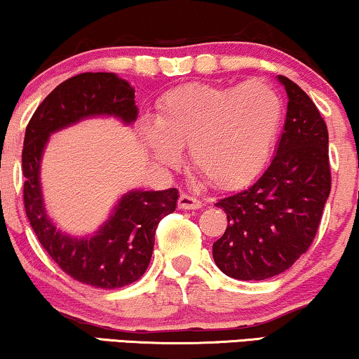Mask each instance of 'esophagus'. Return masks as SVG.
Segmentation results:
<instances>
[{"instance_id":"esophagus-1","label":"esophagus","mask_w":359,"mask_h":359,"mask_svg":"<svg viewBox=\"0 0 359 359\" xmlns=\"http://www.w3.org/2000/svg\"><path fill=\"white\" fill-rule=\"evenodd\" d=\"M201 203L199 199L193 198V196H188V194H181L180 199H178V208L183 209V210H194V209H201Z\"/></svg>"}]
</instances>
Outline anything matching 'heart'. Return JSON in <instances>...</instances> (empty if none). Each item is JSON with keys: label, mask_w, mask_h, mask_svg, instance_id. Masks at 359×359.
<instances>
[{"label": "heart", "mask_w": 359, "mask_h": 359, "mask_svg": "<svg viewBox=\"0 0 359 359\" xmlns=\"http://www.w3.org/2000/svg\"><path fill=\"white\" fill-rule=\"evenodd\" d=\"M283 121V101L263 81L240 86L189 83L158 102L156 121H140L139 134L158 165L178 163L188 147L194 168L210 184L235 189L262 173Z\"/></svg>", "instance_id": "b5f03b06"}]
</instances>
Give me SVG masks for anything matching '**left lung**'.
Segmentation results:
<instances>
[{"instance_id": "1", "label": "left lung", "mask_w": 359, "mask_h": 359, "mask_svg": "<svg viewBox=\"0 0 359 359\" xmlns=\"http://www.w3.org/2000/svg\"><path fill=\"white\" fill-rule=\"evenodd\" d=\"M276 78L287 95L276 155L247 189L215 203L229 225L212 245L214 262L242 281H263L291 268L311 247L330 194L325 121L296 83Z\"/></svg>"}]
</instances>
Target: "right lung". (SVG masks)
Masks as SVG:
<instances>
[{
    "mask_svg": "<svg viewBox=\"0 0 359 359\" xmlns=\"http://www.w3.org/2000/svg\"><path fill=\"white\" fill-rule=\"evenodd\" d=\"M93 117H114L132 126L139 117L135 90L116 73H81L63 81L34 112L22 149L24 208L39 242L53 262L76 281L117 289L149 268L160 220L175 212L178 189H130L91 235L63 232L47 212L41 180L43 151L52 134Z\"/></svg>",
    "mask_w": 359,
    "mask_h": 359,
    "instance_id": "right-lung-1",
    "label": "right lung"
}]
</instances>
